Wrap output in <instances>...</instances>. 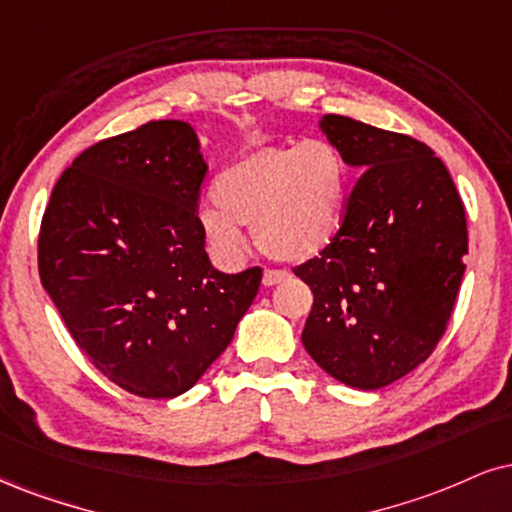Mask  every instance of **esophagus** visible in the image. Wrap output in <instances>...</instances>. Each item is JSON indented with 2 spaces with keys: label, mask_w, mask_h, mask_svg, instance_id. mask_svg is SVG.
I'll return each instance as SVG.
<instances>
[{
  "label": "esophagus",
  "mask_w": 512,
  "mask_h": 512,
  "mask_svg": "<svg viewBox=\"0 0 512 512\" xmlns=\"http://www.w3.org/2000/svg\"><path fill=\"white\" fill-rule=\"evenodd\" d=\"M286 279H288V272H283V269H264L262 283L264 286H274V283H281Z\"/></svg>",
  "instance_id": "obj_1"
}]
</instances>
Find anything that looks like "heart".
I'll return each mask as SVG.
<instances>
[{"mask_svg":"<svg viewBox=\"0 0 512 512\" xmlns=\"http://www.w3.org/2000/svg\"><path fill=\"white\" fill-rule=\"evenodd\" d=\"M350 176L331 140L257 147L214 178V202L197 212L209 255L224 267L245 257L252 224L257 245L279 260H307L341 229Z\"/></svg>","mask_w":512,"mask_h":512,"instance_id":"obj_1","label":"heart"}]
</instances>
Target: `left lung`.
Returning a JSON list of instances; mask_svg holds the SVG:
<instances>
[{
  "instance_id": "obj_1",
  "label": "left lung",
  "mask_w": 512,
  "mask_h": 512,
  "mask_svg": "<svg viewBox=\"0 0 512 512\" xmlns=\"http://www.w3.org/2000/svg\"><path fill=\"white\" fill-rule=\"evenodd\" d=\"M322 131L362 174L334 240L293 267L315 295L303 346L341 384L374 391L422 365L446 334L465 274V207L420 140L338 114Z\"/></svg>"
}]
</instances>
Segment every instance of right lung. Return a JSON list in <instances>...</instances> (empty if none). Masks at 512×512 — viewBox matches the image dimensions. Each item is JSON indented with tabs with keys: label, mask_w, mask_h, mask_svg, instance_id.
Segmentation results:
<instances>
[{
	"label": "right lung",
	"mask_w": 512,
	"mask_h": 512,
	"mask_svg": "<svg viewBox=\"0 0 512 512\" xmlns=\"http://www.w3.org/2000/svg\"><path fill=\"white\" fill-rule=\"evenodd\" d=\"M205 174L186 121H150L80 152L42 217V286L92 365L133 396L186 393L260 288V267L221 274L209 262Z\"/></svg>",
	"instance_id": "add662e5"
}]
</instances>
